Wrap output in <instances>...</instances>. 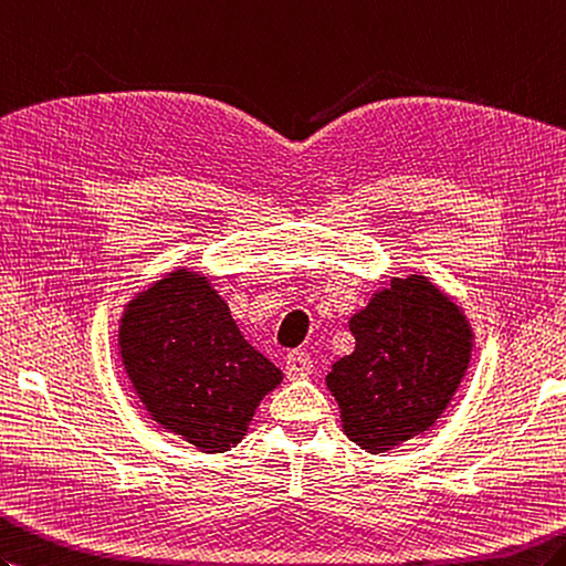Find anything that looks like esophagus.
<instances>
[{
	"label": "esophagus",
	"instance_id": "obj_1",
	"mask_svg": "<svg viewBox=\"0 0 566 566\" xmlns=\"http://www.w3.org/2000/svg\"><path fill=\"white\" fill-rule=\"evenodd\" d=\"M284 371L292 380L306 378L313 371V361L304 352H292V354H286V359H284Z\"/></svg>",
	"mask_w": 566,
	"mask_h": 566
}]
</instances>
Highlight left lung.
<instances>
[{
    "label": "left lung",
    "instance_id": "8db88e82",
    "mask_svg": "<svg viewBox=\"0 0 566 566\" xmlns=\"http://www.w3.org/2000/svg\"><path fill=\"white\" fill-rule=\"evenodd\" d=\"M349 333L354 352L325 376L347 439L386 453L429 431L470 366L463 308L424 274L392 277L352 315Z\"/></svg>",
    "mask_w": 566,
    "mask_h": 566
}]
</instances>
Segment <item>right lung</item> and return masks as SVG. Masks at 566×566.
<instances>
[{
	"mask_svg": "<svg viewBox=\"0 0 566 566\" xmlns=\"http://www.w3.org/2000/svg\"><path fill=\"white\" fill-rule=\"evenodd\" d=\"M117 347L156 424L205 453L241 443L282 371L248 345L205 274L178 268L125 306Z\"/></svg>",
	"mask_w": 566,
	"mask_h": 566,
	"instance_id": "obj_1",
	"label": "right lung"
}]
</instances>
